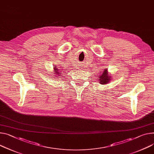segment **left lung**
<instances>
[{"mask_svg": "<svg viewBox=\"0 0 154 154\" xmlns=\"http://www.w3.org/2000/svg\"><path fill=\"white\" fill-rule=\"evenodd\" d=\"M99 73V82L100 85H106L110 83V82L113 78H112L111 74L109 73L107 68L103 69V71H100V73Z\"/></svg>", "mask_w": 154, "mask_h": 154, "instance_id": "1", "label": "left lung"}]
</instances>
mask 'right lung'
I'll return each instance as SVG.
<instances>
[{
  "label": "right lung",
  "instance_id": "right-lung-1",
  "mask_svg": "<svg viewBox=\"0 0 154 154\" xmlns=\"http://www.w3.org/2000/svg\"><path fill=\"white\" fill-rule=\"evenodd\" d=\"M62 72V70L61 69H59L58 68H57V66H54V73H53L54 75V76H55V77H54V78H55V79H57V78H59V77L58 76H61V72Z\"/></svg>",
  "mask_w": 154,
  "mask_h": 154
}]
</instances>
